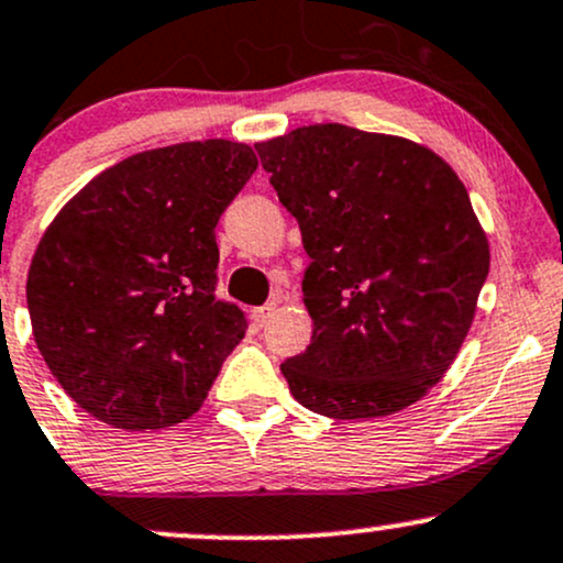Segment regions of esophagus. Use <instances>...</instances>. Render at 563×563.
Wrapping results in <instances>:
<instances>
[{"mask_svg":"<svg viewBox=\"0 0 563 563\" xmlns=\"http://www.w3.org/2000/svg\"><path fill=\"white\" fill-rule=\"evenodd\" d=\"M275 310H277V299H272L269 305H264V307H256V310H253V320H256V325L267 323V318Z\"/></svg>","mask_w":563,"mask_h":563,"instance_id":"1","label":"esophagus"}]
</instances>
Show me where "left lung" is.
I'll return each mask as SVG.
<instances>
[{"label":"left lung","mask_w":563,"mask_h":563,"mask_svg":"<svg viewBox=\"0 0 563 563\" xmlns=\"http://www.w3.org/2000/svg\"><path fill=\"white\" fill-rule=\"evenodd\" d=\"M299 221L312 342L280 366L305 409L387 417L443 379L489 275L465 184L422 144L325 122L256 144Z\"/></svg>","instance_id":"left-lung-1"}]
</instances>
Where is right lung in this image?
<instances>
[{
  "instance_id": "obj_1",
  "label": "right lung",
  "mask_w": 563,
  "mask_h": 563,
  "mask_svg": "<svg viewBox=\"0 0 563 563\" xmlns=\"http://www.w3.org/2000/svg\"><path fill=\"white\" fill-rule=\"evenodd\" d=\"M258 159L187 141L111 165L42 234L29 267L34 342L66 395L111 428L159 430L202 406L245 336L216 299V224Z\"/></svg>"
}]
</instances>
